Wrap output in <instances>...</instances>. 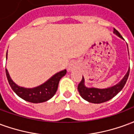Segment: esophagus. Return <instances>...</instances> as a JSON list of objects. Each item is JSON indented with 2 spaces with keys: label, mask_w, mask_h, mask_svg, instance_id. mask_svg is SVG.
Segmentation results:
<instances>
[{
  "label": "esophagus",
  "mask_w": 134,
  "mask_h": 134,
  "mask_svg": "<svg viewBox=\"0 0 134 134\" xmlns=\"http://www.w3.org/2000/svg\"><path fill=\"white\" fill-rule=\"evenodd\" d=\"M76 68L75 65V64H73V63H71V64L69 65V67H68V70L69 71H73V70H75Z\"/></svg>",
  "instance_id": "1"
}]
</instances>
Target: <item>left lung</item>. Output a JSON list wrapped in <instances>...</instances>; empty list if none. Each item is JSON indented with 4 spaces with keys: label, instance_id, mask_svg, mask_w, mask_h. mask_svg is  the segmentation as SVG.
Wrapping results in <instances>:
<instances>
[{
    "label": "left lung",
    "instance_id": "1",
    "mask_svg": "<svg viewBox=\"0 0 134 134\" xmlns=\"http://www.w3.org/2000/svg\"><path fill=\"white\" fill-rule=\"evenodd\" d=\"M113 33L118 37L123 38L120 33L115 29H113ZM128 47V46H127ZM129 51V48H128ZM130 67L128 72L125 75L121 81L113 86L107 88H97V87H87L85 85V79L82 76V80L79 83L77 90L82 98L85 100L92 103H101L112 99L121 91L126 82L129 75Z\"/></svg>",
    "mask_w": 134,
    "mask_h": 134
}]
</instances>
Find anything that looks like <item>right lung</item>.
Wrapping results in <instances>:
<instances>
[{
  "instance_id": "right-lung-1",
  "label": "right lung",
  "mask_w": 134,
  "mask_h": 134,
  "mask_svg": "<svg viewBox=\"0 0 134 134\" xmlns=\"http://www.w3.org/2000/svg\"><path fill=\"white\" fill-rule=\"evenodd\" d=\"M7 57L8 51L6 53V59ZM5 73L10 86L17 96L28 102L33 103H43L49 100L55 95L57 90L59 80L63 76L66 75L67 70H62L60 72L56 73L55 75L51 77L43 84L32 88H27V87L19 86L10 78L7 69H5Z\"/></svg>"
}]
</instances>
